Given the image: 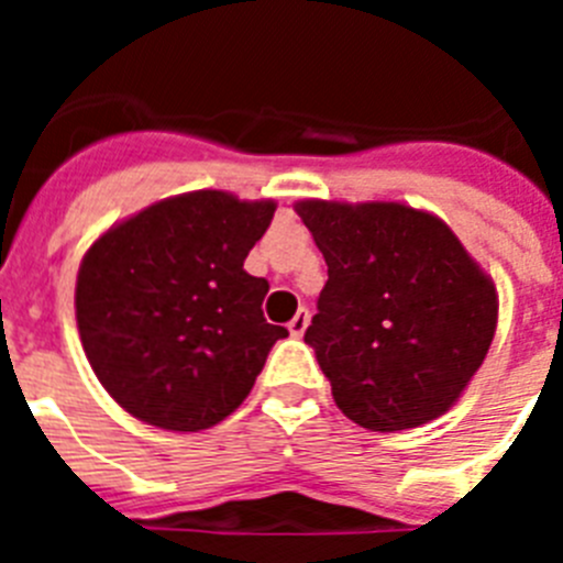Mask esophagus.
I'll return each mask as SVG.
<instances>
[{"label":"esophagus","instance_id":"obj_1","mask_svg":"<svg viewBox=\"0 0 563 563\" xmlns=\"http://www.w3.org/2000/svg\"><path fill=\"white\" fill-rule=\"evenodd\" d=\"M307 327H310V310H307V307H301V310H298L296 316L290 318V324H287V330H290V335L301 338L307 332Z\"/></svg>","mask_w":563,"mask_h":563}]
</instances>
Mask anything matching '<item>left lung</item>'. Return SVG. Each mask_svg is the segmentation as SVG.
<instances>
[{"mask_svg": "<svg viewBox=\"0 0 563 563\" xmlns=\"http://www.w3.org/2000/svg\"><path fill=\"white\" fill-rule=\"evenodd\" d=\"M296 213L330 276L305 343L338 409L369 431L445 415L494 341V278L440 217L402 202L301 200Z\"/></svg>", "mask_w": 563, "mask_h": 563, "instance_id": "obj_1", "label": "left lung"}]
</instances>
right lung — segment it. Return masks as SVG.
<instances>
[{
  "mask_svg": "<svg viewBox=\"0 0 563 563\" xmlns=\"http://www.w3.org/2000/svg\"><path fill=\"white\" fill-rule=\"evenodd\" d=\"M273 200L191 191L109 228L81 258L76 321L103 389L137 420L202 431L242 406L285 327L245 258Z\"/></svg>",
  "mask_w": 563,
  "mask_h": 563,
  "instance_id": "add662e5",
  "label": "right lung"
}]
</instances>
